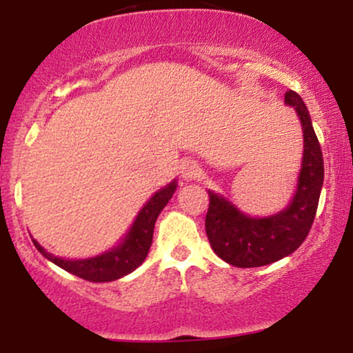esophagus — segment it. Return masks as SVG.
Returning a JSON list of instances; mask_svg holds the SVG:
<instances>
[{
    "instance_id": "34e87169",
    "label": "esophagus",
    "mask_w": 353,
    "mask_h": 353,
    "mask_svg": "<svg viewBox=\"0 0 353 353\" xmlns=\"http://www.w3.org/2000/svg\"><path fill=\"white\" fill-rule=\"evenodd\" d=\"M201 176V165L196 161H184L181 164V177L184 181H192Z\"/></svg>"
}]
</instances>
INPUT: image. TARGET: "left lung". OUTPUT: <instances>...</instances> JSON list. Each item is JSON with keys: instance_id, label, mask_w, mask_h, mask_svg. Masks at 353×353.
I'll return each instance as SVG.
<instances>
[{"instance_id": "1", "label": "left lung", "mask_w": 353, "mask_h": 353, "mask_svg": "<svg viewBox=\"0 0 353 353\" xmlns=\"http://www.w3.org/2000/svg\"><path fill=\"white\" fill-rule=\"evenodd\" d=\"M285 104L295 108L303 131V157L297 190L289 208L269 217H249L232 202L209 190L205 232L222 261L236 267H261L297 250L309 236L323 184V157L301 96L285 92Z\"/></svg>"}]
</instances>
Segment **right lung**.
<instances>
[{"mask_svg":"<svg viewBox=\"0 0 353 353\" xmlns=\"http://www.w3.org/2000/svg\"><path fill=\"white\" fill-rule=\"evenodd\" d=\"M177 188V182L172 181L165 188L157 190L156 194L145 202V205L137 214L134 224L125 234L119 245L114 249L108 250V252L98 255V257L83 259V261H66V259L56 257L43 249L41 245L33 239V244L36 249L41 252L48 261L56 264L61 269L68 270L72 275L84 279L89 282H111L116 279L124 277V275L131 274L137 267L144 262L148 257L149 249L152 244V232L154 224H156L157 216L161 210L165 208L169 201H171L174 190Z\"/></svg>","mask_w":353,"mask_h":353,"instance_id":"1","label":"right lung"}]
</instances>
